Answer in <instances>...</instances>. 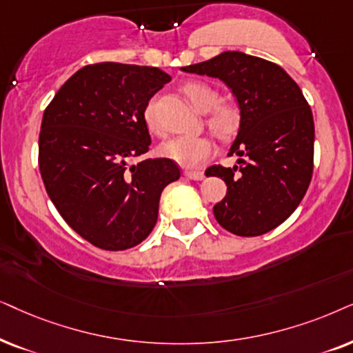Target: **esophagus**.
Instances as JSON below:
<instances>
[{
  "label": "esophagus",
  "instance_id": "1",
  "mask_svg": "<svg viewBox=\"0 0 353 353\" xmlns=\"http://www.w3.org/2000/svg\"><path fill=\"white\" fill-rule=\"evenodd\" d=\"M184 176L187 179H192V181H201L205 177V174L201 171H184Z\"/></svg>",
  "mask_w": 353,
  "mask_h": 353
}]
</instances>
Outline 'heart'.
<instances>
[{
    "mask_svg": "<svg viewBox=\"0 0 353 353\" xmlns=\"http://www.w3.org/2000/svg\"><path fill=\"white\" fill-rule=\"evenodd\" d=\"M181 90L196 110L206 112L205 122L216 137L229 140L237 134L241 128V111L231 103L219 101V93L213 85L203 81H189L181 87ZM142 116L150 134L163 135V129L154 112V100L147 101ZM159 153L184 168H196L213 157L214 143L210 135H182L163 143L159 147Z\"/></svg>",
    "mask_w": 353,
    "mask_h": 353,
    "instance_id": "heart-1",
    "label": "heart"
}]
</instances>
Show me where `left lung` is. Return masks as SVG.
<instances>
[{
	"label": "left lung",
	"mask_w": 353,
	"mask_h": 353,
	"mask_svg": "<svg viewBox=\"0 0 353 353\" xmlns=\"http://www.w3.org/2000/svg\"><path fill=\"white\" fill-rule=\"evenodd\" d=\"M182 70L221 79L241 108V129L229 152L241 157L239 166L214 164L205 172L228 185L213 206L216 221L241 237L272 231L294 213L312 181L314 124L308 101L281 65L239 51Z\"/></svg>",
	"instance_id": "1"
}]
</instances>
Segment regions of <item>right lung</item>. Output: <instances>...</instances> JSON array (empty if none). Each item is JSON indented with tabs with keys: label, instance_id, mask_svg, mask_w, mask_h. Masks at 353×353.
Instances as JSON below:
<instances>
[{
	"label": "right lung",
	"instance_id": "add662e5",
	"mask_svg": "<svg viewBox=\"0 0 353 353\" xmlns=\"http://www.w3.org/2000/svg\"><path fill=\"white\" fill-rule=\"evenodd\" d=\"M169 75L121 63L83 65L46 106L39 168L46 194L75 232L101 250L139 245L153 231L164 187L181 177L148 152L143 108Z\"/></svg>",
	"mask_w": 353,
	"mask_h": 353
}]
</instances>
